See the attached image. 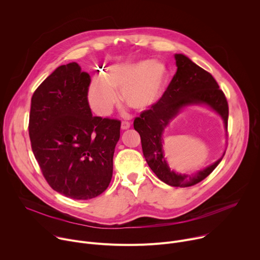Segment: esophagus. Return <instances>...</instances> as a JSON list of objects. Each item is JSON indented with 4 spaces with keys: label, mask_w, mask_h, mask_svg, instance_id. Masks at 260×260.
I'll list each match as a JSON object with an SVG mask.
<instances>
[{
    "label": "esophagus",
    "mask_w": 260,
    "mask_h": 260,
    "mask_svg": "<svg viewBox=\"0 0 260 260\" xmlns=\"http://www.w3.org/2000/svg\"><path fill=\"white\" fill-rule=\"evenodd\" d=\"M131 127V122H128V121H122L121 122V128L122 129H127V128H129Z\"/></svg>",
    "instance_id": "1"
}]
</instances>
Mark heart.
<instances>
[{"label":"heart","mask_w":260,"mask_h":260,"mask_svg":"<svg viewBox=\"0 0 260 260\" xmlns=\"http://www.w3.org/2000/svg\"><path fill=\"white\" fill-rule=\"evenodd\" d=\"M168 70L159 61L143 60L110 67L104 77H95L88 90L90 107L100 116L111 113L117 103L116 92L124 104L137 111L153 107L162 96Z\"/></svg>","instance_id":"b5f03b06"}]
</instances>
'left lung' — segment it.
Returning a JSON list of instances; mask_svg holds the SVG:
<instances>
[{
  "label": "left lung",
  "instance_id": "obj_1",
  "mask_svg": "<svg viewBox=\"0 0 260 260\" xmlns=\"http://www.w3.org/2000/svg\"><path fill=\"white\" fill-rule=\"evenodd\" d=\"M177 72L160 100L141 112L134 120V128L141 137L145 159L159 180L175 187H189L208 177L223 158L196 174H176L169 168L162 151V133L179 111L187 105L206 104L222 117L228 133L229 104L224 92L209 72L187 56L175 54Z\"/></svg>",
  "mask_w": 260,
  "mask_h": 260
}]
</instances>
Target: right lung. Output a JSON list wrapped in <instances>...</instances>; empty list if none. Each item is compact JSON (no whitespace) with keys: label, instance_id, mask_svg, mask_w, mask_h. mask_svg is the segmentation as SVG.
Here are the masks:
<instances>
[{"label":"right lung","instance_id":"add662e5","mask_svg":"<svg viewBox=\"0 0 260 260\" xmlns=\"http://www.w3.org/2000/svg\"><path fill=\"white\" fill-rule=\"evenodd\" d=\"M90 76L78 63L58 67L31 96V150L49 186L67 198L103 193L113 174L121 121L92 116Z\"/></svg>","mask_w":260,"mask_h":260}]
</instances>
